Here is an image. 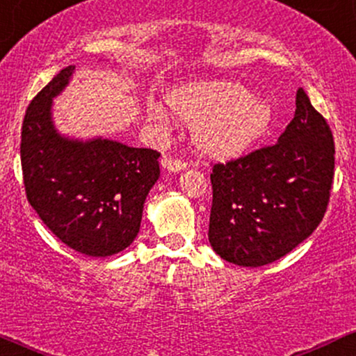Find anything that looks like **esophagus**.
Here are the masks:
<instances>
[{"label":"esophagus","mask_w":356,"mask_h":356,"mask_svg":"<svg viewBox=\"0 0 356 356\" xmlns=\"http://www.w3.org/2000/svg\"><path fill=\"white\" fill-rule=\"evenodd\" d=\"M162 167L165 170H170V172H181L187 167V164L181 159H172V157H164L162 159Z\"/></svg>","instance_id":"obj_1"}]
</instances>
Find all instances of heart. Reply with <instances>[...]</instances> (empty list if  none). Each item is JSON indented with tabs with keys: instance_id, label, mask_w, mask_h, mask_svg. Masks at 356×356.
Instances as JSON below:
<instances>
[{
	"instance_id": "obj_1",
	"label": "heart",
	"mask_w": 356,
	"mask_h": 356,
	"mask_svg": "<svg viewBox=\"0 0 356 356\" xmlns=\"http://www.w3.org/2000/svg\"><path fill=\"white\" fill-rule=\"evenodd\" d=\"M167 104L186 125L194 127L195 144L214 157H236L248 150L268 130L273 108L266 100L249 95L238 81H192L174 88ZM149 117L164 122L159 107L149 108Z\"/></svg>"
}]
</instances>
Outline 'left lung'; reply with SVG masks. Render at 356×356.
<instances>
[{"label": "left lung", "instance_id": "left-lung-1", "mask_svg": "<svg viewBox=\"0 0 356 356\" xmlns=\"http://www.w3.org/2000/svg\"><path fill=\"white\" fill-rule=\"evenodd\" d=\"M333 134L303 88L276 144L212 165L209 243L222 259L257 268L312 236L330 202Z\"/></svg>", "mask_w": 356, "mask_h": 356}]
</instances>
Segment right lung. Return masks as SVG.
<instances>
[{
	"instance_id": "obj_1",
	"label": "right lung",
	"mask_w": 356,
	"mask_h": 356,
	"mask_svg": "<svg viewBox=\"0 0 356 356\" xmlns=\"http://www.w3.org/2000/svg\"><path fill=\"white\" fill-rule=\"evenodd\" d=\"M75 67L63 68L28 105L22 127V170L26 199L44 226L81 254L124 251L140 229L161 154L93 138L61 137L51 122V99Z\"/></svg>"
}]
</instances>
